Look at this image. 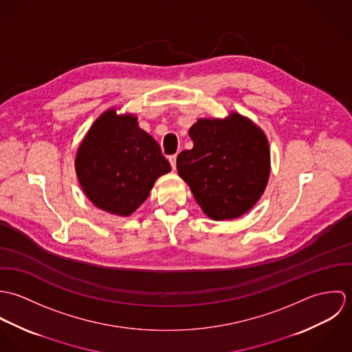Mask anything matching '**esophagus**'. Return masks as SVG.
<instances>
[{
	"mask_svg": "<svg viewBox=\"0 0 352 352\" xmlns=\"http://www.w3.org/2000/svg\"><path fill=\"white\" fill-rule=\"evenodd\" d=\"M176 157H177L176 154H173V155H169V157H168V161L170 162L172 169H175V168H176Z\"/></svg>",
	"mask_w": 352,
	"mask_h": 352,
	"instance_id": "34e87169",
	"label": "esophagus"
}]
</instances>
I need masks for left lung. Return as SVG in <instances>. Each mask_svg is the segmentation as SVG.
Returning <instances> with one entry per match:
<instances>
[{"label": "left lung", "instance_id": "8db88e82", "mask_svg": "<svg viewBox=\"0 0 352 352\" xmlns=\"http://www.w3.org/2000/svg\"><path fill=\"white\" fill-rule=\"evenodd\" d=\"M188 134L194 148L177 155L176 166L204 214L225 221L250 211L270 177V148L263 130L232 112L225 119H198Z\"/></svg>", "mask_w": 352, "mask_h": 352}]
</instances>
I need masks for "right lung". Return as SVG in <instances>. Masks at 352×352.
Listing matches in <instances>:
<instances>
[{
	"label": "right lung",
	"mask_w": 352,
	"mask_h": 352,
	"mask_svg": "<svg viewBox=\"0 0 352 352\" xmlns=\"http://www.w3.org/2000/svg\"><path fill=\"white\" fill-rule=\"evenodd\" d=\"M78 182L96 207L127 217L148 199L155 180L170 172L160 145L140 129L137 116L102 112L76 155Z\"/></svg>",
	"instance_id": "add662e5"
}]
</instances>
